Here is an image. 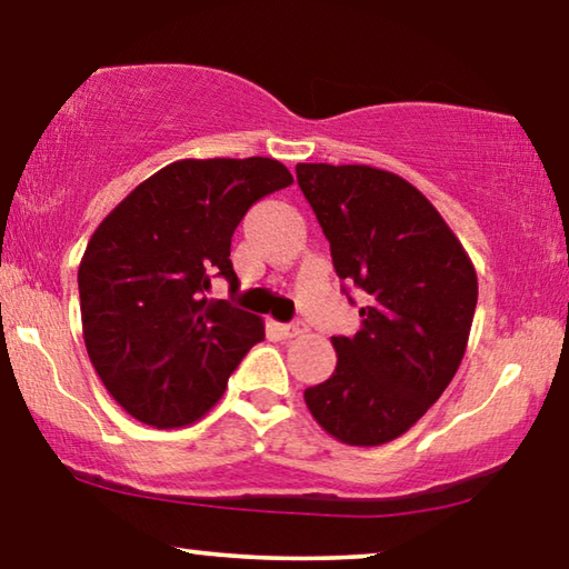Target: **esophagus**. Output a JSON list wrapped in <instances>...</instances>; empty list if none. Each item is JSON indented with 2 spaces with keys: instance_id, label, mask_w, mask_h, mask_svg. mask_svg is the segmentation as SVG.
<instances>
[{
  "instance_id": "1",
  "label": "esophagus",
  "mask_w": 569,
  "mask_h": 569,
  "mask_svg": "<svg viewBox=\"0 0 569 569\" xmlns=\"http://www.w3.org/2000/svg\"><path fill=\"white\" fill-rule=\"evenodd\" d=\"M279 331H282L284 339H298V336H302L308 328H305V323H287V326H279Z\"/></svg>"
}]
</instances>
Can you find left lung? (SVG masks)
<instances>
[{
    "label": "left lung",
    "instance_id": "1",
    "mask_svg": "<svg viewBox=\"0 0 569 569\" xmlns=\"http://www.w3.org/2000/svg\"><path fill=\"white\" fill-rule=\"evenodd\" d=\"M336 274L367 292L361 328L333 336L339 361L305 390L318 426L380 447L421 418L462 365L477 305L465 246L418 189L367 163H298Z\"/></svg>",
    "mask_w": 569,
    "mask_h": 569
}]
</instances>
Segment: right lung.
I'll list each match as a JSON object with an SVG mask.
<instances>
[{
    "instance_id": "add662e5",
    "label": "right lung",
    "mask_w": 569,
    "mask_h": 569,
    "mask_svg": "<svg viewBox=\"0 0 569 569\" xmlns=\"http://www.w3.org/2000/svg\"><path fill=\"white\" fill-rule=\"evenodd\" d=\"M290 184L284 163L264 156L182 159L138 184L89 238L79 264L87 353L136 421H200L264 339V320L208 292L212 277L238 290L233 230Z\"/></svg>"
}]
</instances>
